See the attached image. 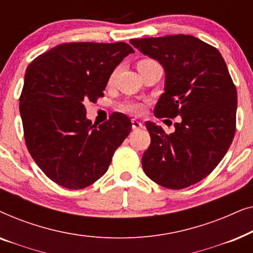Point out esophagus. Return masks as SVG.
I'll use <instances>...</instances> for the list:
<instances>
[{"mask_svg": "<svg viewBox=\"0 0 253 253\" xmlns=\"http://www.w3.org/2000/svg\"><path fill=\"white\" fill-rule=\"evenodd\" d=\"M131 124H132L133 130H138V129H140V127H143V123L139 122V121H137V120L131 121Z\"/></svg>", "mask_w": 253, "mask_h": 253, "instance_id": "esophagus-1", "label": "esophagus"}]
</instances>
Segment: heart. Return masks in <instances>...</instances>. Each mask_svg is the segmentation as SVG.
Listing matches in <instances>:
<instances>
[{
  "instance_id": "1",
  "label": "heart",
  "mask_w": 253,
  "mask_h": 253,
  "mask_svg": "<svg viewBox=\"0 0 253 253\" xmlns=\"http://www.w3.org/2000/svg\"><path fill=\"white\" fill-rule=\"evenodd\" d=\"M147 62H151V60H141L138 62L137 64L147 63ZM143 109H144V106L141 105L140 102H129L123 106V110H126V112L131 113V114H140L143 112Z\"/></svg>"
}]
</instances>
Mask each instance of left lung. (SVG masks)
<instances>
[{"label":"left lung","mask_w":253,"mask_h":253,"mask_svg":"<svg viewBox=\"0 0 253 253\" xmlns=\"http://www.w3.org/2000/svg\"><path fill=\"white\" fill-rule=\"evenodd\" d=\"M166 72L158 119L179 116L175 132L147 121L151 144L141 164L152 181L179 190L196 184L222 160L236 131L237 92L222 55L192 36L131 39Z\"/></svg>","instance_id":"left-lung-1"}]
</instances>
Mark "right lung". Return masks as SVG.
I'll use <instances>...</instances> for the list:
<instances>
[{
    "label": "right lung",
    "instance_id": "obj_1",
    "mask_svg": "<svg viewBox=\"0 0 253 253\" xmlns=\"http://www.w3.org/2000/svg\"><path fill=\"white\" fill-rule=\"evenodd\" d=\"M126 42L62 43L31 62L19 98L24 137L31 157L58 185L84 189L108 169L131 121L114 113L96 127L86 119V102L103 96L123 58Z\"/></svg>",
    "mask_w": 253,
    "mask_h": 253
}]
</instances>
